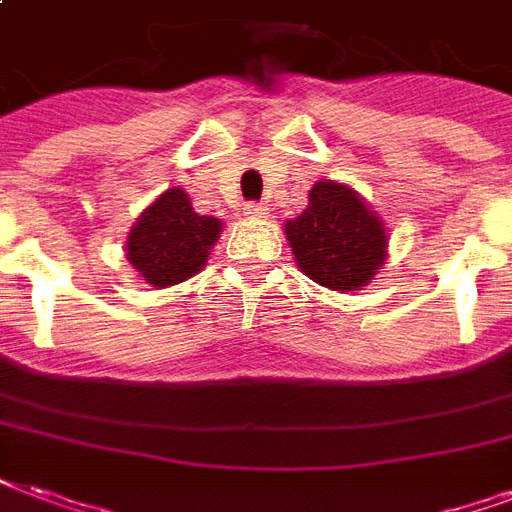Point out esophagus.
Listing matches in <instances>:
<instances>
[{
    "label": "esophagus",
    "mask_w": 512,
    "mask_h": 512,
    "mask_svg": "<svg viewBox=\"0 0 512 512\" xmlns=\"http://www.w3.org/2000/svg\"><path fill=\"white\" fill-rule=\"evenodd\" d=\"M245 215H253V218H267V205H264V202H248V205H245Z\"/></svg>",
    "instance_id": "34e87169"
}]
</instances>
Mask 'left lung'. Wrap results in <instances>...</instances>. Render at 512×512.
<instances>
[{"label":"left lung","mask_w":512,"mask_h":512,"mask_svg":"<svg viewBox=\"0 0 512 512\" xmlns=\"http://www.w3.org/2000/svg\"><path fill=\"white\" fill-rule=\"evenodd\" d=\"M286 237L299 270L332 291H359L386 261L378 215L340 183H315L305 213L286 224Z\"/></svg>","instance_id":"obj_1"}]
</instances>
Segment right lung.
<instances>
[{"label": "right lung", "mask_w": 512, "mask_h": 512, "mask_svg": "<svg viewBox=\"0 0 512 512\" xmlns=\"http://www.w3.org/2000/svg\"><path fill=\"white\" fill-rule=\"evenodd\" d=\"M218 234V218L199 215L183 188H169L140 215L126 242V259L153 286H172L205 267Z\"/></svg>", "instance_id": "right-lung-1"}]
</instances>
